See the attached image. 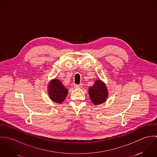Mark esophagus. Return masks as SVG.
<instances>
[{
    "instance_id": "1",
    "label": "esophagus",
    "mask_w": 157,
    "mask_h": 157,
    "mask_svg": "<svg viewBox=\"0 0 157 157\" xmlns=\"http://www.w3.org/2000/svg\"><path fill=\"white\" fill-rule=\"evenodd\" d=\"M74 87L75 88H82L83 87V84H79V85H75Z\"/></svg>"
}]
</instances>
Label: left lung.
Instances as JSON below:
<instances>
[{"label": "left lung", "instance_id": "obj_1", "mask_svg": "<svg viewBox=\"0 0 157 157\" xmlns=\"http://www.w3.org/2000/svg\"><path fill=\"white\" fill-rule=\"evenodd\" d=\"M89 94L92 103L98 105L105 101L108 93L105 84L100 80H98L89 88Z\"/></svg>", "mask_w": 157, "mask_h": 157}]
</instances>
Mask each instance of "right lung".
Listing matches in <instances>:
<instances>
[{
    "mask_svg": "<svg viewBox=\"0 0 157 157\" xmlns=\"http://www.w3.org/2000/svg\"><path fill=\"white\" fill-rule=\"evenodd\" d=\"M48 94L50 98L56 103H61L65 99L68 90L57 79H54L49 82Z\"/></svg>",
    "mask_w": 157,
    "mask_h": 157,
    "instance_id": "1",
    "label": "right lung"
}]
</instances>
